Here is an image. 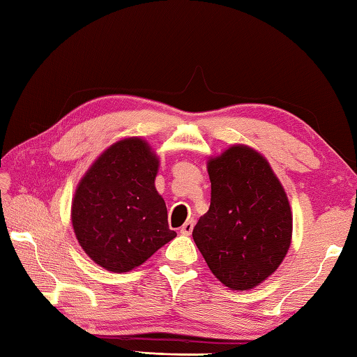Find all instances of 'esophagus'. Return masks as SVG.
I'll return each instance as SVG.
<instances>
[{"label":"esophagus","instance_id":"34e87169","mask_svg":"<svg viewBox=\"0 0 357 357\" xmlns=\"http://www.w3.org/2000/svg\"><path fill=\"white\" fill-rule=\"evenodd\" d=\"M192 229H193V220H187L183 227H181V229H179V233L181 234H184V236H189V234L192 233Z\"/></svg>","mask_w":357,"mask_h":357}]
</instances>
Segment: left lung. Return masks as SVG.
Returning a JSON list of instances; mask_svg holds the SVG:
<instances>
[{"label": "left lung", "mask_w": 357, "mask_h": 357, "mask_svg": "<svg viewBox=\"0 0 357 357\" xmlns=\"http://www.w3.org/2000/svg\"><path fill=\"white\" fill-rule=\"evenodd\" d=\"M209 211L193 241L223 285L244 291L279 268L291 243L287 193L261 154L231 146L208 162Z\"/></svg>", "instance_id": "8db88e82"}]
</instances>
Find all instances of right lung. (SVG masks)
Wrapping results in <instances>:
<instances>
[{
    "instance_id": "1",
    "label": "right lung",
    "mask_w": 357,
    "mask_h": 357,
    "mask_svg": "<svg viewBox=\"0 0 357 357\" xmlns=\"http://www.w3.org/2000/svg\"><path fill=\"white\" fill-rule=\"evenodd\" d=\"M159 160L142 138L108 148L77 187L72 225L82 249L112 273L137 268L176 236L155 190Z\"/></svg>"
}]
</instances>
